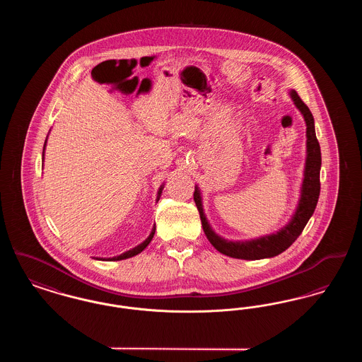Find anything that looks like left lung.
I'll use <instances>...</instances> for the list:
<instances>
[{
    "mask_svg": "<svg viewBox=\"0 0 362 362\" xmlns=\"http://www.w3.org/2000/svg\"><path fill=\"white\" fill-rule=\"evenodd\" d=\"M291 96L296 107L304 115V119L307 123V161H305L304 182L301 189V199L289 224L274 235L264 236L257 240H224L218 235H216L214 230L210 228V225L207 224L206 217L202 209V202H201V194H199V189L195 187L194 201L198 207L202 228L206 235L207 240L211 243V245L217 251H220L226 257L257 260V259L273 258L279 255L297 240V238L301 235L303 229L310 221V216L313 214L315 207L317 205V199L320 195V165H322L320 145L316 138L315 123H313V117L310 114V108L301 100V98L296 90H291Z\"/></svg>",
    "mask_w": 362,
    "mask_h": 362,
    "instance_id": "obj_1",
    "label": "left lung"
}]
</instances>
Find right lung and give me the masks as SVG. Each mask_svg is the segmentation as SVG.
I'll list each match as a JSON object with an SVG mask.
<instances>
[{
  "instance_id": "add662e5",
  "label": "right lung",
  "mask_w": 362,
  "mask_h": 362,
  "mask_svg": "<svg viewBox=\"0 0 362 362\" xmlns=\"http://www.w3.org/2000/svg\"><path fill=\"white\" fill-rule=\"evenodd\" d=\"M46 145V144H45ZM43 155H45V148H43ZM161 189H163V187L160 189V191H158V197H160V194H161ZM155 230H156V226H153V229H152V233L149 235V238L146 239V240L144 241L142 244H139V245H137L136 248H133V250H130V251H127V252H124V254H122V255H119V257H115V258H111L110 260H122V259H127V258H132V257H134V255H137V254H139L141 251H144L146 247H148V244L152 241V239H153V235H155Z\"/></svg>"
}]
</instances>
